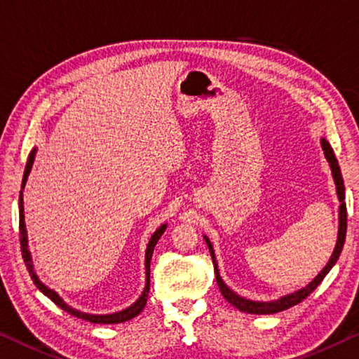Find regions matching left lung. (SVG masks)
Segmentation results:
<instances>
[{
    "mask_svg": "<svg viewBox=\"0 0 359 359\" xmlns=\"http://www.w3.org/2000/svg\"><path fill=\"white\" fill-rule=\"evenodd\" d=\"M321 149L324 151V156H326V159H327L329 168H331L332 179H334V184H335V191H337V198H339V203H340V206H339V231H337V243H335V248H334V252L331 255V259H329L326 266H324V269L320 273H318V275L313 278V280L309 284H306L305 287L299 289V291H295V292L283 295V297L276 299V300H269V302H264V300H251V299L241 297L240 294H236L235 291H233V289H230L229 286H226L224 280H222L217 260H215L212 243L209 241V238L206 235H203L204 236V241H206L208 248H209V252H210V255H212L215 280H217L220 292L225 297L226 302L231 304L233 306H236V309L240 310V311L252 313V315H273V313H278V311L291 309V306L300 304L304 299L309 297V295L313 291H315L318 286H320V283L324 280V276H326L327 273L331 271V269L335 265V262L339 260V255H340V252H342V248H344V243H345V235H346L345 185H344L342 172H340V166H339L337 158H335L334 150L331 149V145H329V142L324 139V137L321 139Z\"/></svg>",
    "mask_w": 359,
    "mask_h": 359,
    "instance_id": "8db88e82",
    "label": "left lung"
}]
</instances>
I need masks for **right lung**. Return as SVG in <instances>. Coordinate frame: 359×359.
<instances>
[{"label": "right lung", "instance_id": "add662e5", "mask_svg": "<svg viewBox=\"0 0 359 359\" xmlns=\"http://www.w3.org/2000/svg\"><path fill=\"white\" fill-rule=\"evenodd\" d=\"M36 150L38 149L35 147V149L30 151V155H28V161H27V166H25V170H24V179H22V190H20V196H19V226H20L22 257H24L27 270H28V273H30L33 283L36 284V287L39 289V291L46 295V297L53 300L55 305H59L62 310H65L67 313H70V315L76 316V318H81V320H86V321H90V323H97V324H118V323H124V321L133 320L134 316H137L139 313L145 309L147 299H149V292H150V260H151V255H153V249H155L156 243H158L159 238H161L163 233L166 231L168 224L159 225L156 231L151 235L149 244H147V251H145V287H144V291H142V294L139 295V299L135 300L133 305H129L128 309H123V310L115 311V313H107V315H94V313H86V311H81L78 309H73V306L68 305L65 300L54 291V289L48 287L46 284L39 280L36 271H35V265H33L32 252H30V249H28V235H27V229H25V214H24V190H25L28 175H30V172H32L33 163H35Z\"/></svg>", "mask_w": 359, "mask_h": 359}]
</instances>
